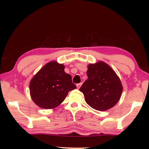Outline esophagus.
Listing matches in <instances>:
<instances>
[{"label":"esophagus","mask_w":149,"mask_h":149,"mask_svg":"<svg viewBox=\"0 0 149 149\" xmlns=\"http://www.w3.org/2000/svg\"><path fill=\"white\" fill-rule=\"evenodd\" d=\"M81 85H82V83H78V84H76L77 88H78V89H79L80 87L81 86Z\"/></svg>","instance_id":"esophagus-1"}]
</instances>
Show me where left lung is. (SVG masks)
<instances>
[{
	"instance_id": "obj_1",
	"label": "left lung",
	"mask_w": 149,
	"mask_h": 149,
	"mask_svg": "<svg viewBox=\"0 0 149 149\" xmlns=\"http://www.w3.org/2000/svg\"><path fill=\"white\" fill-rule=\"evenodd\" d=\"M88 79L80 88L85 101L92 108L106 111L118 102L123 88L120 79L113 70L102 61L90 64Z\"/></svg>"
}]
</instances>
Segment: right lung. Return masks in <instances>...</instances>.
Listing matches in <instances>:
<instances>
[{
	"label": "right lung",
	"instance_id": "obj_1",
	"mask_svg": "<svg viewBox=\"0 0 149 149\" xmlns=\"http://www.w3.org/2000/svg\"><path fill=\"white\" fill-rule=\"evenodd\" d=\"M65 66L56 61L47 63L34 75L29 84L34 102L44 109H52L61 104L70 91L76 88Z\"/></svg>",
	"mask_w": 149,
	"mask_h": 149
}]
</instances>
